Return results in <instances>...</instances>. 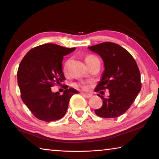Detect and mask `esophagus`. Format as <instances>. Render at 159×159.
<instances>
[{
	"label": "esophagus",
	"instance_id": "esophagus-1",
	"mask_svg": "<svg viewBox=\"0 0 159 159\" xmlns=\"http://www.w3.org/2000/svg\"><path fill=\"white\" fill-rule=\"evenodd\" d=\"M82 95H83L84 97L88 98H90V97H92V96H93V95H92V94H90V93H82Z\"/></svg>",
	"mask_w": 159,
	"mask_h": 159
}]
</instances>
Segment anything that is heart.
I'll return each instance as SVG.
<instances>
[{"instance_id": "b5f03b06", "label": "heart", "mask_w": 159, "mask_h": 159, "mask_svg": "<svg viewBox=\"0 0 159 159\" xmlns=\"http://www.w3.org/2000/svg\"><path fill=\"white\" fill-rule=\"evenodd\" d=\"M92 57H94V56H86V57H85V61H88V59H90V58H91ZM66 69H67V65H66V64H65V66H64V71H66ZM77 86L82 87V88H83L84 89H87V88H88V85H87V84H79V85H77Z\"/></svg>"}]
</instances>
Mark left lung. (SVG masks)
Wrapping results in <instances>:
<instances>
[{"label":"left lung","mask_w":159,"mask_h":159,"mask_svg":"<svg viewBox=\"0 0 159 159\" xmlns=\"http://www.w3.org/2000/svg\"><path fill=\"white\" fill-rule=\"evenodd\" d=\"M101 56L104 71L95 92L109 90V96L103 100V106L95 113L103 118H115L125 114L133 103L141 90L140 73L131 54L120 45L106 42L88 47Z\"/></svg>","instance_id":"obj_1"}]
</instances>
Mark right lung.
<instances>
[{"label":"right lung","instance_id":"add662e5","mask_svg":"<svg viewBox=\"0 0 159 159\" xmlns=\"http://www.w3.org/2000/svg\"><path fill=\"white\" fill-rule=\"evenodd\" d=\"M75 50V48H67L53 43L43 44L30 50L19 64L17 81L21 99L40 120L61 119L71 96L78 93L75 88H68L61 95L51 91V87L65 80L63 58Z\"/></svg>","mask_w":159,"mask_h":159}]
</instances>
